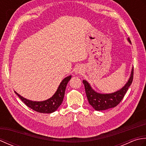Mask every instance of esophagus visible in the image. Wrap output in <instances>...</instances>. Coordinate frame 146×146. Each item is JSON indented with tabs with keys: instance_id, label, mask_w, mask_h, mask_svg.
Masks as SVG:
<instances>
[{
	"instance_id": "obj_1",
	"label": "esophagus",
	"mask_w": 146,
	"mask_h": 146,
	"mask_svg": "<svg viewBox=\"0 0 146 146\" xmlns=\"http://www.w3.org/2000/svg\"><path fill=\"white\" fill-rule=\"evenodd\" d=\"M75 71L76 75H79V74H82L83 73V68L82 66H78L76 67Z\"/></svg>"
}]
</instances>
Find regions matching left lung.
Masks as SVG:
<instances>
[{
    "instance_id": "1",
    "label": "left lung",
    "mask_w": 146,
    "mask_h": 146,
    "mask_svg": "<svg viewBox=\"0 0 146 146\" xmlns=\"http://www.w3.org/2000/svg\"><path fill=\"white\" fill-rule=\"evenodd\" d=\"M127 41L130 44H131L129 38H127ZM133 76H134V67L132 68L130 77L125 85L119 90L111 94H100L96 92L92 88L90 84L86 80H83V83L85 86L86 97L88 98L90 105L97 111L107 110L116 107L122 100L127 91L128 90L129 87L131 85Z\"/></svg>"
}]
</instances>
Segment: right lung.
Masks as SVG:
<instances>
[{
	"label": "right lung",
	"mask_w": 146,
	"mask_h": 146,
	"mask_svg": "<svg viewBox=\"0 0 146 146\" xmlns=\"http://www.w3.org/2000/svg\"><path fill=\"white\" fill-rule=\"evenodd\" d=\"M71 78V75L66 76L64 78L59 85L57 90L54 94L47 100L44 101H33L22 97L17 93L14 91L21 100L25 104L27 107L31 108L36 111L42 113H51L57 110L59 107L63 102L64 95L66 90V85L68 82Z\"/></svg>",
	"instance_id": "right-lung-1"
}]
</instances>
